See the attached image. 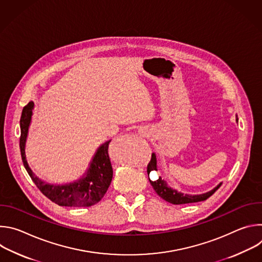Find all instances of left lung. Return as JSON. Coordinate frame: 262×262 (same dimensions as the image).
<instances>
[{
    "label": "left lung",
    "mask_w": 262,
    "mask_h": 262,
    "mask_svg": "<svg viewBox=\"0 0 262 262\" xmlns=\"http://www.w3.org/2000/svg\"><path fill=\"white\" fill-rule=\"evenodd\" d=\"M238 119H236L237 121ZM151 171H158L157 169V157L155 154H152L151 156V161L150 163L148 164L147 167V173L149 175ZM150 181L152 188L155 189V191L157 192V194L163 198L164 200H166L169 203L172 204H186V203H193V202H199V201H204L207 198H209L221 186V183L215 186L213 190H211L210 192H207L205 194H201V195H188V194H182L177 192L176 190H173L172 188L167 184V182L162 178L159 177L157 180H151Z\"/></svg>",
    "instance_id": "obj_1"
}]
</instances>
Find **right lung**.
Segmentation results:
<instances>
[{"mask_svg": "<svg viewBox=\"0 0 262 262\" xmlns=\"http://www.w3.org/2000/svg\"><path fill=\"white\" fill-rule=\"evenodd\" d=\"M33 106V101H30L27 105L24 106L19 120V148L21 160L33 182L47 198L60 206L87 207L98 203L106 193L112 178H113V168H112L108 157V145L111 140L98 148V150L96 151L90 164L89 170L82 179L65 185H54L46 183L35 176L27 163L25 155V145Z\"/></svg>", "mask_w": 262, "mask_h": 262, "instance_id": "obj_1", "label": "right lung"}]
</instances>
